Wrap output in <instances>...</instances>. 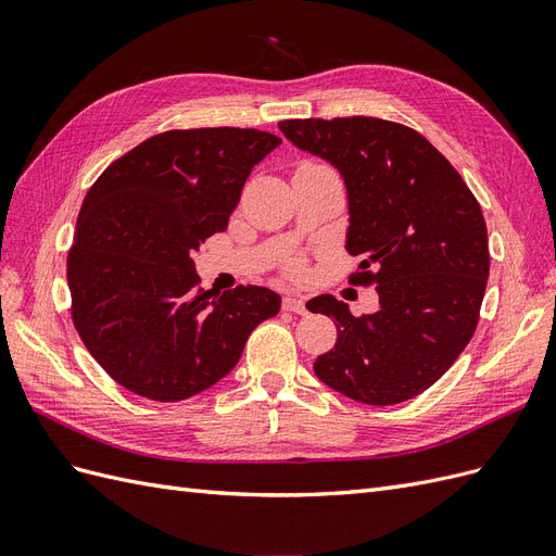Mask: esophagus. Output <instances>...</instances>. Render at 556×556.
<instances>
[{
	"mask_svg": "<svg viewBox=\"0 0 556 556\" xmlns=\"http://www.w3.org/2000/svg\"><path fill=\"white\" fill-rule=\"evenodd\" d=\"M282 311L296 313V315H304V313H306V301L301 299V296H292V294H288V296L282 299Z\"/></svg>",
	"mask_w": 556,
	"mask_h": 556,
	"instance_id": "1",
	"label": "esophagus"
}]
</instances>
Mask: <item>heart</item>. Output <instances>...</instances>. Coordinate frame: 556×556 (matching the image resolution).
<instances>
[{"mask_svg": "<svg viewBox=\"0 0 556 556\" xmlns=\"http://www.w3.org/2000/svg\"><path fill=\"white\" fill-rule=\"evenodd\" d=\"M288 271L292 276H301V274H304V262H301V260H290L288 262Z\"/></svg>", "mask_w": 556, "mask_h": 556, "instance_id": "1", "label": "heart"}]
</instances>
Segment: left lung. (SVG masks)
<instances>
[{"label": "left lung", "instance_id": "1", "mask_svg": "<svg viewBox=\"0 0 556 556\" xmlns=\"http://www.w3.org/2000/svg\"><path fill=\"white\" fill-rule=\"evenodd\" d=\"M296 148L327 160L348 190L345 248L355 285H376L380 308L355 317L331 294L306 308L333 319L339 339L313 364L331 390L368 406L408 401L468 345L490 278L478 199L422 134L380 117L282 121Z\"/></svg>", "mask_w": 556, "mask_h": 556}]
</instances>
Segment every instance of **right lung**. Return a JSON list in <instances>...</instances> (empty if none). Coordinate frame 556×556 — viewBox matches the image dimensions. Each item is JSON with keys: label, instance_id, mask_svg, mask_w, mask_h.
<instances>
[{"label": "right lung", "instance_id": "obj_1", "mask_svg": "<svg viewBox=\"0 0 556 556\" xmlns=\"http://www.w3.org/2000/svg\"><path fill=\"white\" fill-rule=\"evenodd\" d=\"M280 146L239 127L172 129L106 166L83 201L66 257L72 319L125 390L182 401L223 380L280 296L257 285L215 292L192 255L225 231L252 166Z\"/></svg>", "mask_w": 556, "mask_h": 556}]
</instances>
